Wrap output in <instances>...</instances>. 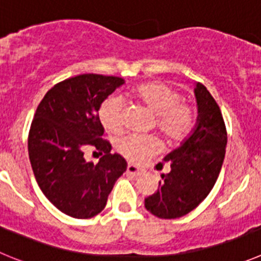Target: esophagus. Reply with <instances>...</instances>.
<instances>
[{
	"label": "esophagus",
	"instance_id": "obj_1",
	"mask_svg": "<svg viewBox=\"0 0 261 261\" xmlns=\"http://www.w3.org/2000/svg\"><path fill=\"white\" fill-rule=\"evenodd\" d=\"M127 174L134 175V177H139V175L143 174V169L139 168V166L133 165V164H128L127 165Z\"/></svg>",
	"mask_w": 261,
	"mask_h": 261
}]
</instances>
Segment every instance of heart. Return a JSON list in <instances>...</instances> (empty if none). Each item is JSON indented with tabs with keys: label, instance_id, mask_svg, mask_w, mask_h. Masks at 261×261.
Here are the masks:
<instances>
[{
	"label": "heart",
	"instance_id": "heart-1",
	"mask_svg": "<svg viewBox=\"0 0 261 261\" xmlns=\"http://www.w3.org/2000/svg\"><path fill=\"white\" fill-rule=\"evenodd\" d=\"M130 96L144 105L156 116V126L168 142L185 139L194 126V112L187 104L180 102L178 91L161 82H147L134 87ZM98 119L109 133H119L123 127V107L118 97L110 96L98 109ZM119 153L133 163L140 164L156 154L159 140L152 136H125L117 143Z\"/></svg>",
	"mask_w": 261,
	"mask_h": 261
}]
</instances>
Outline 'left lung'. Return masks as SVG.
Returning a JSON list of instances; mask_svg holds the SVG:
<instances>
[{
    "instance_id": "left-lung-1",
    "label": "left lung",
    "mask_w": 261,
    "mask_h": 261,
    "mask_svg": "<svg viewBox=\"0 0 261 261\" xmlns=\"http://www.w3.org/2000/svg\"><path fill=\"white\" fill-rule=\"evenodd\" d=\"M194 93L196 123L179 147L164 157L170 171L161 174L157 191L144 199L145 210L159 218H178L195 210L213 189L224 163L227 135L220 107L199 82Z\"/></svg>"
}]
</instances>
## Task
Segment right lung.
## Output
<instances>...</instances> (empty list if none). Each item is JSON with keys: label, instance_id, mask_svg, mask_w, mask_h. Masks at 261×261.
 Instances as JSON below:
<instances>
[{"label": "right lung", "instance_id": "right-lung-1", "mask_svg": "<svg viewBox=\"0 0 261 261\" xmlns=\"http://www.w3.org/2000/svg\"><path fill=\"white\" fill-rule=\"evenodd\" d=\"M122 84L118 76L78 75L50 88L36 109L28 135L32 170L46 199L70 217L91 218L101 212L127 169L126 160L110 153L112 145L100 139L104 127L97 114ZM88 145L105 153L96 166L84 159Z\"/></svg>", "mask_w": 261, "mask_h": 261}]
</instances>
